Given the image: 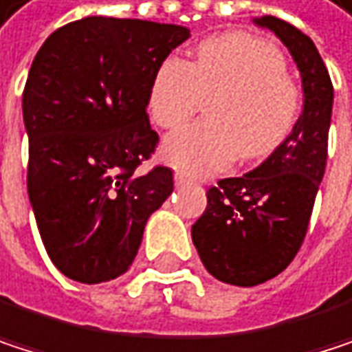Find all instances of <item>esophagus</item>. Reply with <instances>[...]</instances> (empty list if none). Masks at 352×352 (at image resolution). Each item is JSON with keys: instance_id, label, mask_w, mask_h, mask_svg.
<instances>
[{"instance_id": "obj_1", "label": "esophagus", "mask_w": 352, "mask_h": 352, "mask_svg": "<svg viewBox=\"0 0 352 352\" xmlns=\"http://www.w3.org/2000/svg\"><path fill=\"white\" fill-rule=\"evenodd\" d=\"M174 182H176V184H186V182H190V178H188L186 174H182V172H176V174H174Z\"/></svg>"}]
</instances>
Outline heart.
<instances>
[{
    "label": "heart",
    "mask_w": 352,
    "mask_h": 352,
    "mask_svg": "<svg viewBox=\"0 0 352 352\" xmlns=\"http://www.w3.org/2000/svg\"><path fill=\"white\" fill-rule=\"evenodd\" d=\"M209 96H215L209 120L164 141L166 160L197 176L219 172L238 155H268L291 133L299 112V89L285 74L280 53L244 32L207 38L192 63L168 57L151 80L147 108L160 126L176 129Z\"/></svg>",
    "instance_id": "obj_1"
}]
</instances>
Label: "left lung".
Here are the masks:
<instances>
[{
  "instance_id": "left-lung-1",
  "label": "left lung",
  "mask_w": 352,
  "mask_h": 352,
  "mask_svg": "<svg viewBox=\"0 0 352 352\" xmlns=\"http://www.w3.org/2000/svg\"><path fill=\"white\" fill-rule=\"evenodd\" d=\"M252 22L289 49L301 76L303 110L258 168L207 190V209L190 230L205 268L238 287L276 276L301 248L326 170L334 102L328 69L309 36L274 16Z\"/></svg>"
}]
</instances>
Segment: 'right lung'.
I'll list each match as a JSON object with an SVG mask.
<instances>
[{
	"label": "right lung",
	"mask_w": 352,
	"mask_h": 352,
	"mask_svg": "<svg viewBox=\"0 0 352 352\" xmlns=\"http://www.w3.org/2000/svg\"><path fill=\"white\" fill-rule=\"evenodd\" d=\"M190 36L176 24L89 16L55 30L22 94L28 197L53 264L86 285L129 270L172 170L137 176L157 145L147 96L166 57Z\"/></svg>",
	"instance_id": "obj_1"
}]
</instances>
